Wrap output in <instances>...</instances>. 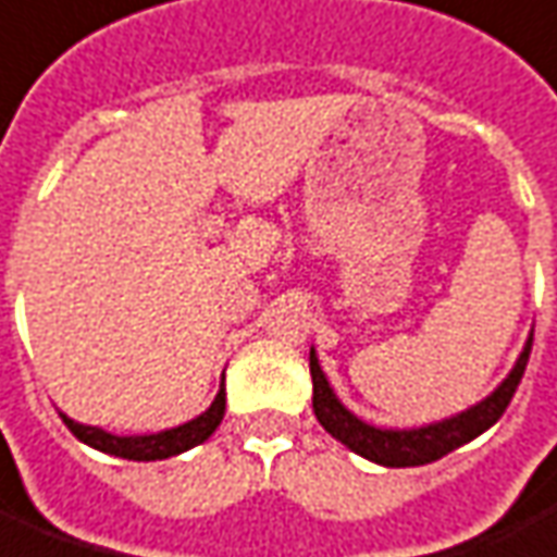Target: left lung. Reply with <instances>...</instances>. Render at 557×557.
I'll return each instance as SVG.
<instances>
[{
    "instance_id": "left-lung-1",
    "label": "left lung",
    "mask_w": 557,
    "mask_h": 557,
    "mask_svg": "<svg viewBox=\"0 0 557 557\" xmlns=\"http://www.w3.org/2000/svg\"><path fill=\"white\" fill-rule=\"evenodd\" d=\"M531 344L534 337H528L524 352L516 361V368L507 380L488 395V398L470 407L468 413H458L446 422L428 428H413V431H386V428H373L361 422L359 416H352L341 400L334 398L332 386L325 380V373L319 368L317 352L310 349V376H313V413L319 425L332 434L334 441L349 446L352 453L364 455L368 461H376L383 468H419L431 465L443 455H449L458 446H465L473 437H480L485 428H492L504 416L509 400L516 395V388L522 383L524 368L531 359Z\"/></svg>"
}]
</instances>
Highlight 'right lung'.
<instances>
[{
	"instance_id": "right-lung-1",
	"label": "right lung",
	"mask_w": 557,
	"mask_h": 557,
	"mask_svg": "<svg viewBox=\"0 0 557 557\" xmlns=\"http://www.w3.org/2000/svg\"><path fill=\"white\" fill-rule=\"evenodd\" d=\"M225 413V388H220V395L213 398V404L205 413L186 422V425L171 428V431H159V434H144V437H116L108 434L102 428L81 425L75 419L62 416L65 428L75 434L77 441L89 443L92 449H102L108 455H120V458H129V461H157V458H171V455H181L186 449H193L198 443H205L211 437L213 431L220 428Z\"/></svg>"
}]
</instances>
